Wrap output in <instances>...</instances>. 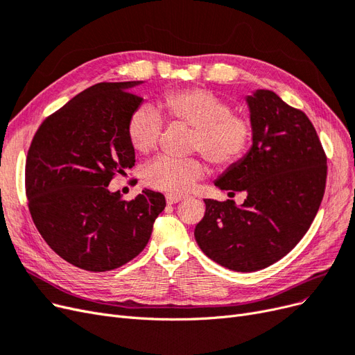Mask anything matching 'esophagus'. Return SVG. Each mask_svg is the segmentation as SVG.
<instances>
[{"mask_svg":"<svg viewBox=\"0 0 355 355\" xmlns=\"http://www.w3.org/2000/svg\"><path fill=\"white\" fill-rule=\"evenodd\" d=\"M181 200H184V196H181V194H173V193L166 194V203L168 205H174V203H178Z\"/></svg>","mask_w":355,"mask_h":355,"instance_id":"34e87169","label":"esophagus"}]
</instances>
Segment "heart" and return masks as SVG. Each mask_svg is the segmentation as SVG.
<instances>
[{"label": "heart", "mask_w": 355, "mask_h": 355, "mask_svg": "<svg viewBox=\"0 0 355 355\" xmlns=\"http://www.w3.org/2000/svg\"><path fill=\"white\" fill-rule=\"evenodd\" d=\"M157 110L169 122L193 128L191 148L205 155L218 168H230L242 159L252 141L254 125L245 112L232 110L230 103L207 88L169 91L157 101ZM148 106L135 109L128 121V139L135 152L146 155L156 147L162 132V119ZM207 173L200 159L159 156L144 169L148 186L184 193Z\"/></svg>", "instance_id": "obj_1"}]
</instances>
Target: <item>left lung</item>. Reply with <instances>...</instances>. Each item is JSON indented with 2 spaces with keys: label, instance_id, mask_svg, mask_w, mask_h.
Masks as SVG:
<instances>
[{
  "label": "left lung",
  "instance_id": "8db88e82",
  "mask_svg": "<svg viewBox=\"0 0 355 355\" xmlns=\"http://www.w3.org/2000/svg\"><path fill=\"white\" fill-rule=\"evenodd\" d=\"M252 146L215 180L233 198L205 199L194 228L202 252L228 270L250 272L282 259L308 232L322 203L327 165L311 121L270 89L246 96Z\"/></svg>",
  "mask_w": 355,
  "mask_h": 355
}]
</instances>
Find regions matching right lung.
Listing matches in <instances>:
<instances>
[{
  "label": "right lung",
  "mask_w": 355,
  "mask_h": 355,
  "mask_svg": "<svg viewBox=\"0 0 355 355\" xmlns=\"http://www.w3.org/2000/svg\"><path fill=\"white\" fill-rule=\"evenodd\" d=\"M143 81L100 83L84 89L38 128L26 157V196L40 234L69 264L103 272L135 258L165 209L162 193L127 202L109 182L135 162L128 121Z\"/></svg>",
  "instance_id": "1"
}]
</instances>
